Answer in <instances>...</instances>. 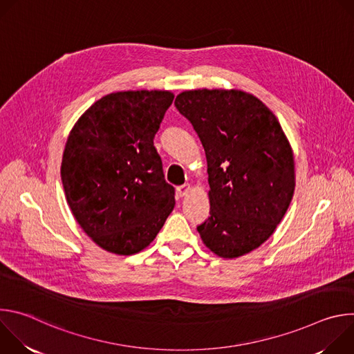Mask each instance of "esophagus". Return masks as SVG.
Listing matches in <instances>:
<instances>
[{"label": "esophagus", "instance_id": "1", "mask_svg": "<svg viewBox=\"0 0 354 354\" xmlns=\"http://www.w3.org/2000/svg\"><path fill=\"white\" fill-rule=\"evenodd\" d=\"M189 192H190V185H189V183H186V185H182V186H178V187H176V193H178V196H179V197L186 196Z\"/></svg>", "mask_w": 354, "mask_h": 354}]
</instances>
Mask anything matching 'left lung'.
<instances>
[{"mask_svg": "<svg viewBox=\"0 0 354 354\" xmlns=\"http://www.w3.org/2000/svg\"><path fill=\"white\" fill-rule=\"evenodd\" d=\"M203 144L210 217L197 227L220 258L249 254L270 238L294 194V154L274 113L239 89H190L175 99Z\"/></svg>", "mask_w": 354, "mask_h": 354, "instance_id": "1", "label": "left lung"}]
</instances>
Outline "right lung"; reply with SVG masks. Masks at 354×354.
I'll return each mask as SVG.
<instances>
[{
  "instance_id": "obj_1",
  "label": "right lung",
  "mask_w": 354,
  "mask_h": 354,
  "mask_svg": "<svg viewBox=\"0 0 354 354\" xmlns=\"http://www.w3.org/2000/svg\"><path fill=\"white\" fill-rule=\"evenodd\" d=\"M171 91H122L89 106L71 129L62 161L67 203L102 249L133 255L153 242L175 207L154 136Z\"/></svg>"
}]
</instances>
